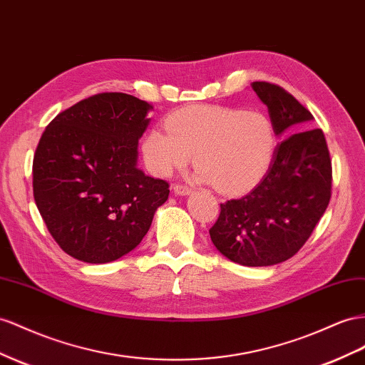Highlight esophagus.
<instances>
[{"instance_id":"1","label":"esophagus","mask_w":365,"mask_h":365,"mask_svg":"<svg viewBox=\"0 0 365 365\" xmlns=\"http://www.w3.org/2000/svg\"><path fill=\"white\" fill-rule=\"evenodd\" d=\"M173 192H175V195L185 196V195H190L192 189H189V187L184 185V184H175L173 185Z\"/></svg>"}]
</instances>
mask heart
Instances as JSON below:
<instances>
[{"mask_svg": "<svg viewBox=\"0 0 365 365\" xmlns=\"http://www.w3.org/2000/svg\"><path fill=\"white\" fill-rule=\"evenodd\" d=\"M155 127L143 141L149 170L170 175L192 161L196 178L218 192L236 193L253 185L269 169L277 136L265 115L221 106H189Z\"/></svg>", "mask_w": 365, "mask_h": 365, "instance_id": "1", "label": "heart"}]
</instances>
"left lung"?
<instances>
[{
  "mask_svg": "<svg viewBox=\"0 0 365 365\" xmlns=\"http://www.w3.org/2000/svg\"><path fill=\"white\" fill-rule=\"evenodd\" d=\"M252 88L267 106L274 135L286 140L255 189L221 204L209 233L227 259L265 267L287 261L310 238L331 196V161L322 130L309 129L313 115L297 98L264 81Z\"/></svg>",
  "mask_w": 365,
  "mask_h": 365,
  "instance_id": "obj_1",
  "label": "left lung"
}]
</instances>
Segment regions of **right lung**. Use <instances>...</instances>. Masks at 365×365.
Listing matches in <instances>:
<instances>
[{"label": "right lung", "mask_w": 365, "mask_h": 365, "mask_svg": "<svg viewBox=\"0 0 365 365\" xmlns=\"http://www.w3.org/2000/svg\"><path fill=\"white\" fill-rule=\"evenodd\" d=\"M153 107L127 93H98L56 115L34 156V198L72 258L112 262L149 232L169 184L138 167V141Z\"/></svg>", "instance_id": "obj_1"}]
</instances>
